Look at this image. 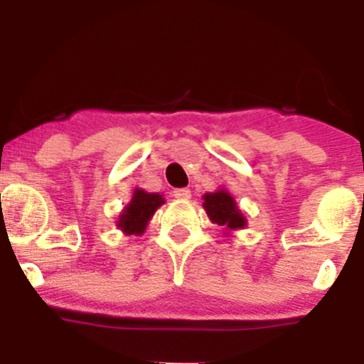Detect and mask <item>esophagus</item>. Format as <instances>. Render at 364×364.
Returning <instances> with one entry per match:
<instances>
[{
  "instance_id": "esophagus-1",
  "label": "esophagus",
  "mask_w": 364,
  "mask_h": 364,
  "mask_svg": "<svg viewBox=\"0 0 364 364\" xmlns=\"http://www.w3.org/2000/svg\"><path fill=\"white\" fill-rule=\"evenodd\" d=\"M172 196L176 197V199H181V200H186L192 197V192H190L188 188H176L174 192H172Z\"/></svg>"
}]
</instances>
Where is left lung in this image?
<instances>
[{
    "instance_id": "left-lung-1",
    "label": "left lung",
    "mask_w": 364,
    "mask_h": 364,
    "mask_svg": "<svg viewBox=\"0 0 364 364\" xmlns=\"http://www.w3.org/2000/svg\"><path fill=\"white\" fill-rule=\"evenodd\" d=\"M203 200L205 215L209 216L213 223L222 227V232L225 236H230L234 230L247 227V216L227 188H218L216 192L204 193Z\"/></svg>"
}]
</instances>
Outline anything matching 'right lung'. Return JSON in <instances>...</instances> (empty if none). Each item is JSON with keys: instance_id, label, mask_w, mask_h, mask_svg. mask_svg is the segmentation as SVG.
<instances>
[{"instance_id": "obj_1", "label": "right lung", "mask_w": 364, "mask_h": 364, "mask_svg": "<svg viewBox=\"0 0 364 364\" xmlns=\"http://www.w3.org/2000/svg\"><path fill=\"white\" fill-rule=\"evenodd\" d=\"M161 204H165V197L160 193H149L142 188H135L132 200L117 216L116 227L124 236H142L149 220Z\"/></svg>"}]
</instances>
